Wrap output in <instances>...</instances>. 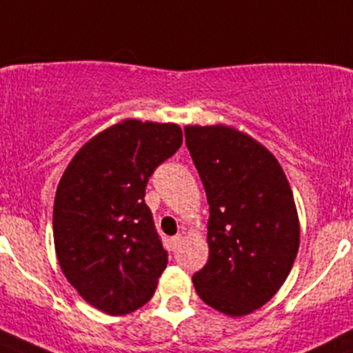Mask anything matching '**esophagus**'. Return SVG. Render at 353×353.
Segmentation results:
<instances>
[{"mask_svg":"<svg viewBox=\"0 0 353 353\" xmlns=\"http://www.w3.org/2000/svg\"><path fill=\"white\" fill-rule=\"evenodd\" d=\"M181 242H183V235H176L170 239V245H172V249H177Z\"/></svg>","mask_w":353,"mask_h":353,"instance_id":"obj_1","label":"esophagus"}]
</instances>
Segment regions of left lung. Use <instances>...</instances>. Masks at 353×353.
<instances>
[{
  "instance_id": "1",
  "label": "left lung",
  "mask_w": 353,
  "mask_h": 353,
  "mask_svg": "<svg viewBox=\"0 0 353 353\" xmlns=\"http://www.w3.org/2000/svg\"><path fill=\"white\" fill-rule=\"evenodd\" d=\"M186 146L209 202V261L193 275L203 303L252 314L288 279L299 247L291 186L263 144L226 125H188Z\"/></svg>"
}]
</instances>
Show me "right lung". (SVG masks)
<instances>
[{
  "instance_id": "add662e5",
  "label": "right lung",
  "mask_w": 353,
  "mask_h": 353,
  "mask_svg": "<svg viewBox=\"0 0 353 353\" xmlns=\"http://www.w3.org/2000/svg\"><path fill=\"white\" fill-rule=\"evenodd\" d=\"M181 144L179 125L123 120L92 137L62 174L54 203L59 265L104 314H130L154 294L167 251L144 195Z\"/></svg>"
}]
</instances>
